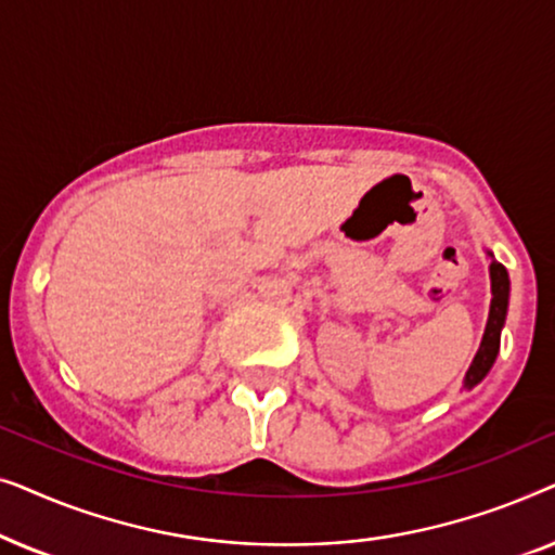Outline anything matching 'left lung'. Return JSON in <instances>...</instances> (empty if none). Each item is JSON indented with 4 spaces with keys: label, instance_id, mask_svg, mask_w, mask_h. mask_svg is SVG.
Instances as JSON below:
<instances>
[{
    "label": "left lung",
    "instance_id": "obj_1",
    "mask_svg": "<svg viewBox=\"0 0 555 555\" xmlns=\"http://www.w3.org/2000/svg\"><path fill=\"white\" fill-rule=\"evenodd\" d=\"M490 255V287H492V300H490V315L488 325H485V336L480 344V351L475 353V361L469 363L467 376H465V389H473L488 376L492 363L498 359L500 351V331L505 325L507 315V298H511V278H507V270L500 264L495 257Z\"/></svg>",
    "mask_w": 555,
    "mask_h": 555
}]
</instances>
